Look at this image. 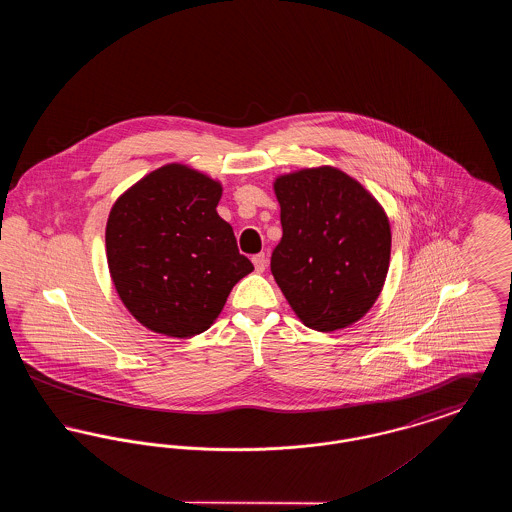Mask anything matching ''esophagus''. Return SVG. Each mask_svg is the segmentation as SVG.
<instances>
[{
  "label": "esophagus",
  "mask_w": 512,
  "mask_h": 512,
  "mask_svg": "<svg viewBox=\"0 0 512 512\" xmlns=\"http://www.w3.org/2000/svg\"><path fill=\"white\" fill-rule=\"evenodd\" d=\"M253 265H255V270L257 272H263L265 268H267V257H265V253H259V255H253Z\"/></svg>",
  "instance_id": "34e87169"
}]
</instances>
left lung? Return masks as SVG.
<instances>
[{"label":"left lung","mask_w":512,"mask_h":512,"mask_svg":"<svg viewBox=\"0 0 512 512\" xmlns=\"http://www.w3.org/2000/svg\"><path fill=\"white\" fill-rule=\"evenodd\" d=\"M282 240L270 270L301 322L334 332L365 317L390 268L391 230L380 203L334 167L278 176Z\"/></svg>","instance_id":"left-lung-1"}]
</instances>
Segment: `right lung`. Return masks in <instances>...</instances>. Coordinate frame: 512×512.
<instances>
[{
  "mask_svg": "<svg viewBox=\"0 0 512 512\" xmlns=\"http://www.w3.org/2000/svg\"><path fill=\"white\" fill-rule=\"evenodd\" d=\"M220 195L219 182L172 163L136 182L109 213L113 284L132 317L157 334L205 332L253 270L217 213Z\"/></svg>",
  "mask_w": 512,
  "mask_h": 512,
  "instance_id": "right-lung-1",
  "label": "right lung"
}]
</instances>
